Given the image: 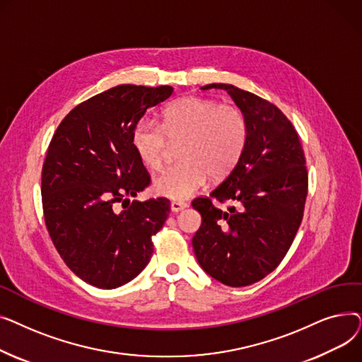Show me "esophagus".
<instances>
[{
  "label": "esophagus",
  "mask_w": 362,
  "mask_h": 362,
  "mask_svg": "<svg viewBox=\"0 0 362 362\" xmlns=\"http://www.w3.org/2000/svg\"><path fill=\"white\" fill-rule=\"evenodd\" d=\"M186 206H187V204H186V202H182V201H173V202L170 204V210H171V213H179V211L185 210Z\"/></svg>",
  "instance_id": "esophagus-1"
}]
</instances>
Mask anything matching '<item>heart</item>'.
Listing matches in <instances>:
<instances>
[{
	"label": "heart",
	"mask_w": 362,
	"mask_h": 362,
	"mask_svg": "<svg viewBox=\"0 0 362 362\" xmlns=\"http://www.w3.org/2000/svg\"><path fill=\"white\" fill-rule=\"evenodd\" d=\"M170 141H182L180 163L156 177V194L170 199H187L208 177L223 179L238 164L248 139L243 112L213 100L183 97L161 111L160 124L142 119L133 127L132 145L139 160L151 170H160Z\"/></svg>",
	"instance_id": "obj_1"
}]
</instances>
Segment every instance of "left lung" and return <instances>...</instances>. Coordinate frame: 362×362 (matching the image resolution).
<instances>
[{
    "mask_svg": "<svg viewBox=\"0 0 362 362\" xmlns=\"http://www.w3.org/2000/svg\"><path fill=\"white\" fill-rule=\"evenodd\" d=\"M213 88L229 93L243 112L248 139L210 198L192 202L202 217L192 246L206 274L242 288L270 274L289 251L303 216L308 173L298 133L274 104L227 83L201 89ZM211 197L231 206L220 211Z\"/></svg>",
    "mask_w": 362,
    "mask_h": 362,
    "instance_id": "8db88e82",
    "label": "left lung"
}]
</instances>
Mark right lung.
Returning a JSON list of instances; mask_svg holds the SVG:
<instances>
[{
  "instance_id": "1",
  "label": "right lung",
  "mask_w": 362,
  "mask_h": 362,
  "mask_svg": "<svg viewBox=\"0 0 362 362\" xmlns=\"http://www.w3.org/2000/svg\"><path fill=\"white\" fill-rule=\"evenodd\" d=\"M171 93L167 85L104 90L74 107L48 146L41 187L47 229L67 267L95 288L135 279L168 217L165 198L130 201L149 185L132 132Z\"/></svg>"
}]
</instances>
